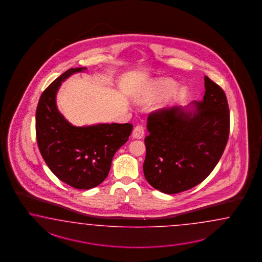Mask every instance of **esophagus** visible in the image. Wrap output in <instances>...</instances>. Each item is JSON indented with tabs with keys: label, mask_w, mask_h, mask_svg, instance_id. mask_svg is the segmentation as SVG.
<instances>
[{
	"label": "esophagus",
	"mask_w": 262,
	"mask_h": 262,
	"mask_svg": "<svg viewBox=\"0 0 262 262\" xmlns=\"http://www.w3.org/2000/svg\"><path fill=\"white\" fill-rule=\"evenodd\" d=\"M144 127L142 125H137L136 127L134 128V132H133V137L135 139H141L142 137L144 136Z\"/></svg>",
	"instance_id": "1"
}]
</instances>
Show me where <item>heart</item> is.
I'll return each instance as SVG.
<instances>
[{
	"instance_id": "heart-1",
	"label": "heart",
	"mask_w": 262,
	"mask_h": 262,
	"mask_svg": "<svg viewBox=\"0 0 262 262\" xmlns=\"http://www.w3.org/2000/svg\"><path fill=\"white\" fill-rule=\"evenodd\" d=\"M177 85L176 82L170 79H159L152 85L150 89L149 98H161V97H168L167 101L169 103H174L177 101L183 99L187 91L186 89H180L177 91Z\"/></svg>"
}]
</instances>
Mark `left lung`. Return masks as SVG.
<instances>
[{
	"label": "left lung",
	"instance_id": "8db88e82",
	"mask_svg": "<svg viewBox=\"0 0 262 262\" xmlns=\"http://www.w3.org/2000/svg\"><path fill=\"white\" fill-rule=\"evenodd\" d=\"M203 100L149 113L144 176L155 189L178 193L201 183L226 147L230 112L225 92L204 77Z\"/></svg>",
	"mask_w": 262,
	"mask_h": 262
}]
</instances>
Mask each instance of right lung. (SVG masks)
I'll list each match as a JSON object with an SVG mask.
<instances>
[{
    "label": "right lung",
    "mask_w": 262,
    "mask_h": 262,
    "mask_svg": "<svg viewBox=\"0 0 262 262\" xmlns=\"http://www.w3.org/2000/svg\"><path fill=\"white\" fill-rule=\"evenodd\" d=\"M86 68L70 69L42 93L36 110V138L45 162L61 181L88 190L107 177L114 154L127 141L132 124L76 127L58 111L56 94L62 82Z\"/></svg>",
    "instance_id": "1"
}]
</instances>
